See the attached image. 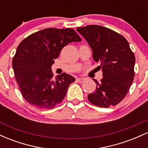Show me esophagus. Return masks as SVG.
Instances as JSON below:
<instances>
[{"label":"esophagus","instance_id":"1","mask_svg":"<svg viewBox=\"0 0 148 148\" xmlns=\"http://www.w3.org/2000/svg\"><path fill=\"white\" fill-rule=\"evenodd\" d=\"M85 81L84 78H78L76 79V82L78 83H83Z\"/></svg>","mask_w":148,"mask_h":148}]
</instances>
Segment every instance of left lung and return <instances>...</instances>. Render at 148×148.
<instances>
[{
  "label": "left lung",
  "instance_id": "1",
  "mask_svg": "<svg viewBox=\"0 0 148 148\" xmlns=\"http://www.w3.org/2000/svg\"><path fill=\"white\" fill-rule=\"evenodd\" d=\"M92 51L99 62L103 78L96 90L88 95L92 104L103 108L115 106L127 95L134 77L135 56L129 42L121 35L106 27L90 25L76 28Z\"/></svg>",
  "mask_w": 148,
  "mask_h": 148
}]
</instances>
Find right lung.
I'll return each mask as SVG.
<instances>
[{"mask_svg": "<svg viewBox=\"0 0 148 148\" xmlns=\"http://www.w3.org/2000/svg\"><path fill=\"white\" fill-rule=\"evenodd\" d=\"M81 39L72 28H49L32 34L18 46L12 59L15 79L23 97L34 106L50 109L62 102L75 78H53L51 66L64 46Z\"/></svg>", "mask_w": 148, "mask_h": 148, "instance_id": "obj_1", "label": "right lung"}]
</instances>
